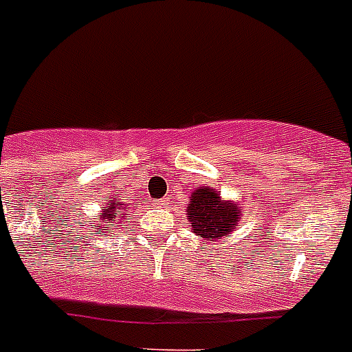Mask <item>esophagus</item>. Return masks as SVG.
<instances>
[{
  "mask_svg": "<svg viewBox=\"0 0 352 352\" xmlns=\"http://www.w3.org/2000/svg\"><path fill=\"white\" fill-rule=\"evenodd\" d=\"M166 204H168V199H159V201H157V206H159V208H164Z\"/></svg>",
  "mask_w": 352,
  "mask_h": 352,
  "instance_id": "1",
  "label": "esophagus"
}]
</instances>
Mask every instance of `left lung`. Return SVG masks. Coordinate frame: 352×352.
Returning <instances> with one entry per match:
<instances>
[{
    "mask_svg": "<svg viewBox=\"0 0 352 352\" xmlns=\"http://www.w3.org/2000/svg\"><path fill=\"white\" fill-rule=\"evenodd\" d=\"M188 221L193 234L203 239H223L237 230L243 210L232 201H223L212 188H199L188 204Z\"/></svg>",
    "mask_w": 352,
    "mask_h": 352,
    "instance_id": "left-lung-1",
    "label": "left lung"
}]
</instances>
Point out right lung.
Returning <instances> with one entry per match:
<instances>
[{
    "label": "right lung",
    "instance_id": "add662e5",
    "mask_svg": "<svg viewBox=\"0 0 352 352\" xmlns=\"http://www.w3.org/2000/svg\"><path fill=\"white\" fill-rule=\"evenodd\" d=\"M127 206L122 203L118 195H113L111 201L106 203V208L102 212L100 219H98V232L109 230L113 226H124V219H127ZM91 226H95V221H89ZM109 234V232H107ZM91 239V237H89Z\"/></svg>",
    "mask_w": 352,
    "mask_h": 352
}]
</instances>
